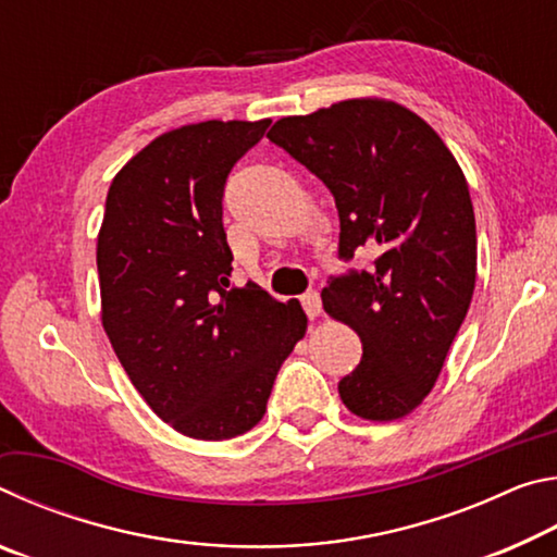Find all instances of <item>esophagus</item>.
I'll use <instances>...</instances> for the list:
<instances>
[{
  "instance_id": "esophagus-1",
  "label": "esophagus",
  "mask_w": 557,
  "mask_h": 557,
  "mask_svg": "<svg viewBox=\"0 0 557 557\" xmlns=\"http://www.w3.org/2000/svg\"><path fill=\"white\" fill-rule=\"evenodd\" d=\"M299 301H301V307H305V312H307V317H319V312H322V297H319V292H314V289H309V292H305V295L299 297Z\"/></svg>"
}]
</instances>
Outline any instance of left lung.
<instances>
[{
  "instance_id": "8db88e82",
  "label": "left lung",
  "mask_w": 557,
  "mask_h": 557,
  "mask_svg": "<svg viewBox=\"0 0 557 557\" xmlns=\"http://www.w3.org/2000/svg\"><path fill=\"white\" fill-rule=\"evenodd\" d=\"M268 137L332 191L338 258L379 256L329 277L322 301L363 344L361 363L338 381L344 405L363 420H398L432 391L474 295L467 178L425 120L379 98L282 117Z\"/></svg>"
}]
</instances>
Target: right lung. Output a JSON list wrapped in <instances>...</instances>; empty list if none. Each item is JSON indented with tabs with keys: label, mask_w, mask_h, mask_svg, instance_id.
<instances>
[{
	"label": "right lung",
	"mask_w": 557,
	"mask_h": 557,
	"mask_svg": "<svg viewBox=\"0 0 557 557\" xmlns=\"http://www.w3.org/2000/svg\"><path fill=\"white\" fill-rule=\"evenodd\" d=\"M270 120L166 132L112 178L98 235L102 326L159 418L194 440L258 425L307 332L299 301L231 285L223 188Z\"/></svg>",
	"instance_id": "1"
}]
</instances>
